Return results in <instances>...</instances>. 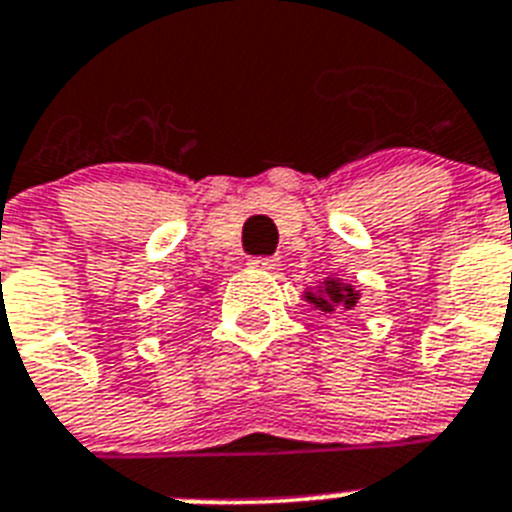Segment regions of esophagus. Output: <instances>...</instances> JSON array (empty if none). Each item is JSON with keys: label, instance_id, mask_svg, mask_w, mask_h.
I'll list each match as a JSON object with an SVG mask.
<instances>
[{"label": "esophagus", "instance_id": "34e87169", "mask_svg": "<svg viewBox=\"0 0 512 512\" xmlns=\"http://www.w3.org/2000/svg\"><path fill=\"white\" fill-rule=\"evenodd\" d=\"M247 265H249V268L260 270V273H270V270L278 268V260H276V257H252Z\"/></svg>", "mask_w": 512, "mask_h": 512}]
</instances>
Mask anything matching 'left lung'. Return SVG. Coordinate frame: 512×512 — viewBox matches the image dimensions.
Masks as SVG:
<instances>
[{
    "label": "left lung",
    "instance_id": "left-lung-1",
    "mask_svg": "<svg viewBox=\"0 0 512 512\" xmlns=\"http://www.w3.org/2000/svg\"><path fill=\"white\" fill-rule=\"evenodd\" d=\"M307 302H313L321 313H334V307H355L357 294L350 284H342V281H336V278H326L321 286H318V292H305Z\"/></svg>",
    "mask_w": 512,
    "mask_h": 512
}]
</instances>
